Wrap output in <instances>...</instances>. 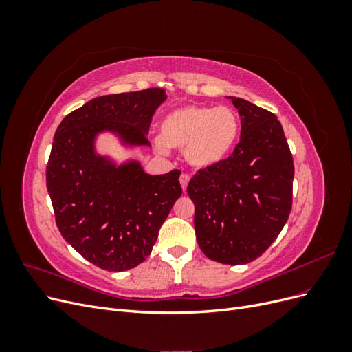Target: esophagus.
I'll return each mask as SVG.
<instances>
[{"mask_svg": "<svg viewBox=\"0 0 352 352\" xmlns=\"http://www.w3.org/2000/svg\"><path fill=\"white\" fill-rule=\"evenodd\" d=\"M179 180H180V185H182L184 192H186V188H188V184H189V176L185 175V173H182V175H180Z\"/></svg>", "mask_w": 352, "mask_h": 352, "instance_id": "1", "label": "esophagus"}]
</instances>
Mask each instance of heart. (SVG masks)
<instances>
[{"label": "heart", "mask_w": 352, "mask_h": 352, "mask_svg": "<svg viewBox=\"0 0 352 352\" xmlns=\"http://www.w3.org/2000/svg\"><path fill=\"white\" fill-rule=\"evenodd\" d=\"M238 133V116L230 107L185 105L166 116L155 146L163 154L168 146L185 151L190 166L207 168L229 155Z\"/></svg>", "instance_id": "b5f03b06"}]
</instances>
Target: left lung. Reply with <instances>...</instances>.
<instances>
[{
    "label": "left lung",
    "instance_id": "left-lung-1",
    "mask_svg": "<svg viewBox=\"0 0 352 352\" xmlns=\"http://www.w3.org/2000/svg\"><path fill=\"white\" fill-rule=\"evenodd\" d=\"M241 116V141L188 185L201 251L223 264L258 258L279 236L292 207L294 160L273 113L228 97Z\"/></svg>",
    "mask_w": 352,
    "mask_h": 352
}]
</instances>
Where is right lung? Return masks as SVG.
<instances>
[{
  "mask_svg": "<svg viewBox=\"0 0 352 352\" xmlns=\"http://www.w3.org/2000/svg\"><path fill=\"white\" fill-rule=\"evenodd\" d=\"M166 98L162 88L102 95L67 114L56 131L47 189L57 228L100 269L124 272L145 261L182 188L179 170L151 176L136 160L117 166L95 151V141L110 132L126 146H150L148 129Z\"/></svg>",
  "mask_w": 352,
  "mask_h": 352,
  "instance_id": "add662e5",
  "label": "right lung"
}]
</instances>
